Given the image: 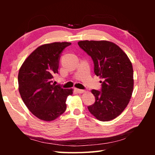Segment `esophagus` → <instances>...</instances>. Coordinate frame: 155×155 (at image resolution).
Here are the masks:
<instances>
[{
  "mask_svg": "<svg viewBox=\"0 0 155 155\" xmlns=\"http://www.w3.org/2000/svg\"><path fill=\"white\" fill-rule=\"evenodd\" d=\"M74 90H75V91L76 92H77V93H79V94H81V93H83V92H85V90H80V89H74Z\"/></svg>",
  "mask_w": 155,
  "mask_h": 155,
  "instance_id": "esophagus-1",
  "label": "esophagus"
}]
</instances>
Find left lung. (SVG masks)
<instances>
[{
  "label": "left lung",
  "instance_id": "8db88e82",
  "mask_svg": "<svg viewBox=\"0 0 155 155\" xmlns=\"http://www.w3.org/2000/svg\"><path fill=\"white\" fill-rule=\"evenodd\" d=\"M94 62V71L100 77L101 90H92L95 103L88 110L101 121L118 116L128 105L133 90L132 64L125 52L108 41H80L78 42Z\"/></svg>",
  "mask_w": 155,
  "mask_h": 155
}]
</instances>
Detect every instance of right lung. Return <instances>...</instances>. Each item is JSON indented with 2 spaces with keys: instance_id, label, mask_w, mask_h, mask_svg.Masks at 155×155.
Segmentation results:
<instances>
[{
  "instance_id": "add662e5",
  "label": "right lung",
  "mask_w": 155,
  "mask_h": 155,
  "mask_svg": "<svg viewBox=\"0 0 155 155\" xmlns=\"http://www.w3.org/2000/svg\"><path fill=\"white\" fill-rule=\"evenodd\" d=\"M70 42H54L39 46L21 66L18 85L21 98L28 110L39 119L52 121L66 109V98L72 90L53 83L58 74L61 53Z\"/></svg>"
}]
</instances>
